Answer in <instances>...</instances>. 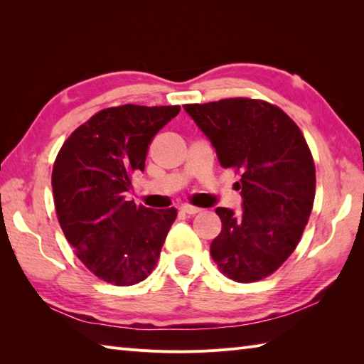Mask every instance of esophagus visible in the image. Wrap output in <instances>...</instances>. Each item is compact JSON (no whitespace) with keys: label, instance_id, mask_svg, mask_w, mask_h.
I'll use <instances>...</instances> for the list:
<instances>
[{"label":"esophagus","instance_id":"obj_1","mask_svg":"<svg viewBox=\"0 0 364 364\" xmlns=\"http://www.w3.org/2000/svg\"><path fill=\"white\" fill-rule=\"evenodd\" d=\"M181 213H184V214H189V215H194V214H197V213H200L202 210H200V208H197V206H192V205H183L181 208Z\"/></svg>","mask_w":364,"mask_h":364}]
</instances>
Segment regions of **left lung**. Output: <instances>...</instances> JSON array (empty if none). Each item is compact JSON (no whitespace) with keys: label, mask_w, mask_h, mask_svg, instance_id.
<instances>
[{"label":"left lung","mask_w":364,"mask_h":364,"mask_svg":"<svg viewBox=\"0 0 364 364\" xmlns=\"http://www.w3.org/2000/svg\"><path fill=\"white\" fill-rule=\"evenodd\" d=\"M223 168L241 173L242 211L218 208L220 235L211 257L237 283L272 275L296 250L310 219L316 167L304 134L280 107L257 98L184 105Z\"/></svg>","instance_id":"1"}]
</instances>
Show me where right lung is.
<instances>
[{"instance_id":"add662e5","label":"right lung","mask_w":364,"mask_h":364,"mask_svg":"<svg viewBox=\"0 0 364 364\" xmlns=\"http://www.w3.org/2000/svg\"><path fill=\"white\" fill-rule=\"evenodd\" d=\"M180 106L106 107L76 128L54 161L51 184L59 225L75 255L100 280L131 286L145 280L176 219L175 208L127 202L144 170L154 134Z\"/></svg>"}]
</instances>
